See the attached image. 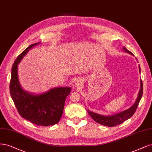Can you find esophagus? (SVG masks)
Segmentation results:
<instances>
[{
    "label": "esophagus",
    "mask_w": 152,
    "mask_h": 152,
    "mask_svg": "<svg viewBox=\"0 0 152 152\" xmlns=\"http://www.w3.org/2000/svg\"><path fill=\"white\" fill-rule=\"evenodd\" d=\"M82 83H83V81L82 80V79H80V78H78L75 82V84L77 86H80Z\"/></svg>",
    "instance_id": "1"
}]
</instances>
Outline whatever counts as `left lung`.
<instances>
[{
    "mask_svg": "<svg viewBox=\"0 0 152 152\" xmlns=\"http://www.w3.org/2000/svg\"><path fill=\"white\" fill-rule=\"evenodd\" d=\"M123 50L126 52H127V53H130L131 55H133L132 52L128 50L126 48H125V47H123ZM139 69L140 72V66H139ZM142 95H143V82H142V80H140V90L137 101H136L134 105L132 106L130 108H129L128 109L125 110V111L121 113H119L114 115H112V116H102V115L94 113L89 111H88V114L90 115V116L96 122L101 124H102L104 126H106L109 127L117 126V125L121 124L124 121H126V120H128L129 118H130L133 116L138 107L139 102L141 100V99H142Z\"/></svg>",
    "mask_w": 152,
    "mask_h": 152,
    "instance_id": "left-lung-1",
    "label": "left lung"
}]
</instances>
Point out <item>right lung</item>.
I'll return each instance as SVG.
<instances>
[{"mask_svg":"<svg viewBox=\"0 0 152 152\" xmlns=\"http://www.w3.org/2000/svg\"><path fill=\"white\" fill-rule=\"evenodd\" d=\"M37 44L29 46L15 59L12 67L10 94L20 116L38 126H48L59 122L71 88H51L40 95H33L21 88L18 80V65L29 50Z\"/></svg>","mask_w":152,"mask_h":152,"instance_id":"right-lung-1","label":"right lung"}]
</instances>
